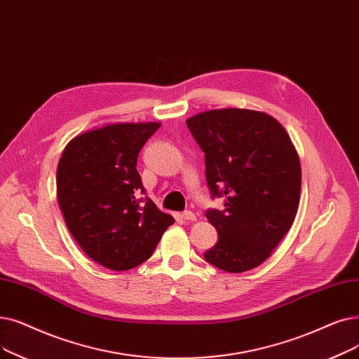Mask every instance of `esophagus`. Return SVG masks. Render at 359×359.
Here are the masks:
<instances>
[{"label":"esophagus","instance_id":"34e87169","mask_svg":"<svg viewBox=\"0 0 359 359\" xmlns=\"http://www.w3.org/2000/svg\"><path fill=\"white\" fill-rule=\"evenodd\" d=\"M180 217H182V220H184V222H195L196 220L195 214L191 212V211H184Z\"/></svg>","mask_w":359,"mask_h":359}]
</instances>
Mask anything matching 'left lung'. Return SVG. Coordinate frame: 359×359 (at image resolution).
Masks as SVG:
<instances>
[{"label": "left lung", "mask_w": 359, "mask_h": 359, "mask_svg": "<svg viewBox=\"0 0 359 359\" xmlns=\"http://www.w3.org/2000/svg\"><path fill=\"white\" fill-rule=\"evenodd\" d=\"M205 152V177L224 210L207 211L218 233L204 254L227 273L252 270L290 230L301 198V163L286 129L273 116L220 108L186 120Z\"/></svg>", "instance_id": "obj_1"}]
</instances>
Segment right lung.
I'll list each match as a JSON object with an SVG mask.
<instances>
[{
    "label": "right lung",
    "mask_w": 359,
    "mask_h": 359,
    "mask_svg": "<svg viewBox=\"0 0 359 359\" xmlns=\"http://www.w3.org/2000/svg\"><path fill=\"white\" fill-rule=\"evenodd\" d=\"M161 123H110L74 136L57 167V199L83 252L102 267L130 270L147 261L175 218L145 194L137 154Z\"/></svg>",
    "instance_id": "1"
}]
</instances>
